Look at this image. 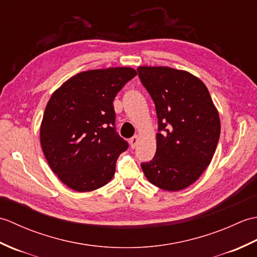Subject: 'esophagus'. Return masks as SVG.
<instances>
[{
  "instance_id": "obj_1",
  "label": "esophagus",
  "mask_w": 257,
  "mask_h": 257,
  "mask_svg": "<svg viewBox=\"0 0 257 257\" xmlns=\"http://www.w3.org/2000/svg\"><path fill=\"white\" fill-rule=\"evenodd\" d=\"M138 143H139V137H138V136H135V137H133L132 139L129 140V144H130V146H132L133 149L137 147Z\"/></svg>"
}]
</instances>
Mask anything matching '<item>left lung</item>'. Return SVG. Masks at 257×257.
<instances>
[{
    "label": "left lung",
    "mask_w": 257,
    "mask_h": 257,
    "mask_svg": "<svg viewBox=\"0 0 257 257\" xmlns=\"http://www.w3.org/2000/svg\"><path fill=\"white\" fill-rule=\"evenodd\" d=\"M141 83L155 101L157 151L141 163L148 181L166 191L194 183L210 165L219 143L221 123L203 81L185 70L140 66Z\"/></svg>",
    "instance_id": "8db88e82"
}]
</instances>
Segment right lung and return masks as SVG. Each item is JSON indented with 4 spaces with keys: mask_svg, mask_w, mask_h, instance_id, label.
I'll return each instance as SVG.
<instances>
[{
    "mask_svg": "<svg viewBox=\"0 0 257 257\" xmlns=\"http://www.w3.org/2000/svg\"><path fill=\"white\" fill-rule=\"evenodd\" d=\"M137 75L132 67L81 72L53 92L41 123V145L54 173L77 192L99 189L112 179L128 148L116 132L112 101Z\"/></svg>",
    "mask_w": 257,
    "mask_h": 257,
    "instance_id": "obj_1",
    "label": "right lung"
}]
</instances>
